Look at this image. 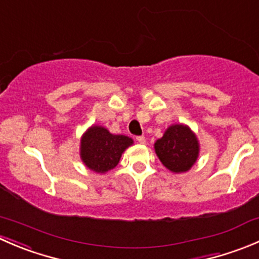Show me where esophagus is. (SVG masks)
Segmentation results:
<instances>
[{
	"label": "esophagus",
	"mask_w": 259,
	"mask_h": 259,
	"mask_svg": "<svg viewBox=\"0 0 259 259\" xmlns=\"http://www.w3.org/2000/svg\"><path fill=\"white\" fill-rule=\"evenodd\" d=\"M135 140H137L138 143H140V144H144V143H145V137H144V135H139V137L135 138Z\"/></svg>",
	"instance_id": "obj_1"
}]
</instances>
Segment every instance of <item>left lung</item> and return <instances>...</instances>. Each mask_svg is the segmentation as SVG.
<instances>
[{
    "label": "left lung",
    "mask_w": 259,
    "mask_h": 259,
    "mask_svg": "<svg viewBox=\"0 0 259 259\" xmlns=\"http://www.w3.org/2000/svg\"><path fill=\"white\" fill-rule=\"evenodd\" d=\"M154 146L161 163L174 173L189 170L199 153L197 138L184 125L169 127Z\"/></svg>",
    "instance_id": "obj_1"
}]
</instances>
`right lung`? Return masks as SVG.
Instances as JSON below:
<instances>
[{
    "label": "right lung",
    "instance_id": "1",
    "mask_svg": "<svg viewBox=\"0 0 259 259\" xmlns=\"http://www.w3.org/2000/svg\"><path fill=\"white\" fill-rule=\"evenodd\" d=\"M133 140L124 135H113L101 126L89 129L81 140V159L89 169L105 173L119 164L122 151Z\"/></svg>",
    "mask_w": 259,
    "mask_h": 259
}]
</instances>
